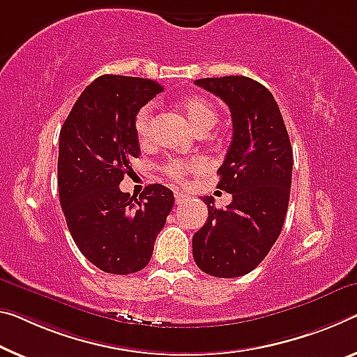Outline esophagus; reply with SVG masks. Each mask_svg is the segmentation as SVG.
<instances>
[{
    "instance_id": "34e87169",
    "label": "esophagus",
    "mask_w": 357,
    "mask_h": 357,
    "mask_svg": "<svg viewBox=\"0 0 357 357\" xmlns=\"http://www.w3.org/2000/svg\"><path fill=\"white\" fill-rule=\"evenodd\" d=\"M188 195H185V193H175V202H177V204H182L183 201H186L188 199Z\"/></svg>"
}]
</instances>
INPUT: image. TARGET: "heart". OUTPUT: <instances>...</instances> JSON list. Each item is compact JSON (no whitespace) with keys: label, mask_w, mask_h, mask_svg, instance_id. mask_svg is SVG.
I'll return each mask as SVG.
<instances>
[{"label":"heart","mask_w":357,"mask_h":357,"mask_svg":"<svg viewBox=\"0 0 357 357\" xmlns=\"http://www.w3.org/2000/svg\"><path fill=\"white\" fill-rule=\"evenodd\" d=\"M180 109L193 126L196 132L206 134L213 128L218 119V112L213 103L201 96H190L180 102ZM151 124H153V107H142L135 114L134 129L140 144H148L151 139ZM199 169V162L186 160H171L162 166V172L167 175L169 180L175 183H182L190 172Z\"/></svg>","instance_id":"1"}]
</instances>
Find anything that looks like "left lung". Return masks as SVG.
Here are the masks:
<instances>
[{"label":"left lung","mask_w":357,"mask_h":357,"mask_svg":"<svg viewBox=\"0 0 357 357\" xmlns=\"http://www.w3.org/2000/svg\"><path fill=\"white\" fill-rule=\"evenodd\" d=\"M231 112L233 137L217 188L233 196L217 209L204 196L207 222L193 236L196 265L211 276L238 278L259 266L281 234L292 185L294 155L281 109L248 76L196 79Z\"/></svg>","instance_id":"left-lung-1"}]
</instances>
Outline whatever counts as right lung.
<instances>
[{
	"label": "right lung",
	"mask_w": 357,
	"mask_h": 357,
	"mask_svg": "<svg viewBox=\"0 0 357 357\" xmlns=\"http://www.w3.org/2000/svg\"><path fill=\"white\" fill-rule=\"evenodd\" d=\"M161 91L151 79L103 75L60 129V206L81 254L105 273L144 270L174 207V193L160 183L145 186L139 199L119 190L140 155L135 114Z\"/></svg>",
	"instance_id": "right-lung-1"
}]
</instances>
